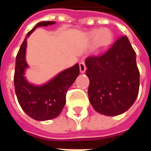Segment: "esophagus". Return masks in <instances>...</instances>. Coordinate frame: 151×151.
<instances>
[{
	"label": "esophagus",
	"instance_id": "34e87169",
	"mask_svg": "<svg viewBox=\"0 0 151 151\" xmlns=\"http://www.w3.org/2000/svg\"><path fill=\"white\" fill-rule=\"evenodd\" d=\"M79 69H80V72L82 73H85L86 67V64L84 61H82V62L79 63Z\"/></svg>",
	"mask_w": 151,
	"mask_h": 151
}]
</instances>
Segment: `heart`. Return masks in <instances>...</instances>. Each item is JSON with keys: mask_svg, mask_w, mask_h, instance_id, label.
Listing matches in <instances>:
<instances>
[{"mask_svg": "<svg viewBox=\"0 0 151 151\" xmlns=\"http://www.w3.org/2000/svg\"><path fill=\"white\" fill-rule=\"evenodd\" d=\"M91 40H95V46L99 50L107 49L113 41V33L108 28L95 29L89 33Z\"/></svg>", "mask_w": 151, "mask_h": 151, "instance_id": "heart-1", "label": "heart"}]
</instances>
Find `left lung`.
Masks as SVG:
<instances>
[{"mask_svg":"<svg viewBox=\"0 0 151 151\" xmlns=\"http://www.w3.org/2000/svg\"><path fill=\"white\" fill-rule=\"evenodd\" d=\"M85 63L89 100L95 111L113 116L129 109L138 95L140 73L128 37L119 38L106 52L89 56Z\"/></svg>","mask_w":151,"mask_h":151,"instance_id":"1","label":"left lung"}]
</instances>
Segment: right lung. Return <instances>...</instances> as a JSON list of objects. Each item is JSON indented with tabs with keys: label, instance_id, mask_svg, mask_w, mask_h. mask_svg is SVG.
I'll list each match as a JSON object with an SVG mask.
<instances>
[{
	"label": "right lung",
	"instance_id": "1",
	"mask_svg": "<svg viewBox=\"0 0 151 151\" xmlns=\"http://www.w3.org/2000/svg\"><path fill=\"white\" fill-rule=\"evenodd\" d=\"M55 22H41L35 25L25 38L19 48L15 64V93L22 110L36 120H52L58 116L65 104L66 92L79 75V65L65 69L41 86H35L27 81L25 71L28 68L26 61L27 39L39 27L52 25Z\"/></svg>",
	"mask_w": 151,
	"mask_h": 151
}]
</instances>
